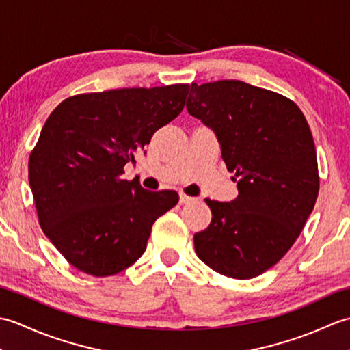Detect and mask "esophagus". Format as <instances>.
<instances>
[{
  "mask_svg": "<svg viewBox=\"0 0 350 350\" xmlns=\"http://www.w3.org/2000/svg\"><path fill=\"white\" fill-rule=\"evenodd\" d=\"M194 197H189V196H187V194H179V202L182 203V204H188V203H192L194 202Z\"/></svg>",
  "mask_w": 350,
  "mask_h": 350,
  "instance_id": "esophagus-1",
  "label": "esophagus"
}]
</instances>
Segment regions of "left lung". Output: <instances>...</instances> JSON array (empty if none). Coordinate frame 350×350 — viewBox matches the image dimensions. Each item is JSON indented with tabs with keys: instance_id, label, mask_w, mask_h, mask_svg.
Wrapping results in <instances>:
<instances>
[{
	"instance_id": "left-lung-1",
	"label": "left lung",
	"mask_w": 350,
	"mask_h": 350,
	"mask_svg": "<svg viewBox=\"0 0 350 350\" xmlns=\"http://www.w3.org/2000/svg\"><path fill=\"white\" fill-rule=\"evenodd\" d=\"M188 113L212 129L237 196L206 200L209 227L196 233L198 258L221 275L250 280L292 247L319 194L317 156L292 100L242 81L191 84Z\"/></svg>"
}]
</instances>
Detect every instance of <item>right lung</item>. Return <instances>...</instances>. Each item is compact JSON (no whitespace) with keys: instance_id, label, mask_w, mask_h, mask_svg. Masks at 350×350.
Returning a JSON list of instances; mask_svg holds the SVG:
<instances>
[{"instance_id":"add662e5","label":"right lung","mask_w":350,"mask_h":350,"mask_svg":"<svg viewBox=\"0 0 350 350\" xmlns=\"http://www.w3.org/2000/svg\"><path fill=\"white\" fill-rule=\"evenodd\" d=\"M188 84L73 96L44 123L28 179L48 239L94 277L124 271L143 256L153 222L179 202L176 191L123 180V168L153 133L182 113Z\"/></svg>"}]
</instances>
